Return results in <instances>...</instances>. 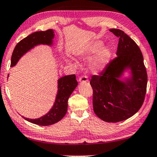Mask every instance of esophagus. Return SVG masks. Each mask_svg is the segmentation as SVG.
Instances as JSON below:
<instances>
[{"label": "esophagus", "mask_w": 157, "mask_h": 157, "mask_svg": "<svg viewBox=\"0 0 157 157\" xmlns=\"http://www.w3.org/2000/svg\"><path fill=\"white\" fill-rule=\"evenodd\" d=\"M87 81H88V79H87V77L86 75H82L79 78V82H86Z\"/></svg>", "instance_id": "obj_1"}]
</instances>
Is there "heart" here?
<instances>
[{"mask_svg": "<svg viewBox=\"0 0 157 157\" xmlns=\"http://www.w3.org/2000/svg\"><path fill=\"white\" fill-rule=\"evenodd\" d=\"M103 45V42L100 41H97L94 42L92 44L89 46L86 50L81 51L78 54L80 56H85L92 55L93 53L97 52ZM112 57V50L109 46H104L98 51L97 55L91 61L90 67V69L94 72H98L102 71L107 64L109 63L110 60Z\"/></svg>", "mask_w": 157, "mask_h": 157, "instance_id": "b5f03b06", "label": "heart"}]
</instances>
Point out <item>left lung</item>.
I'll return each mask as SVG.
<instances>
[{
  "mask_svg": "<svg viewBox=\"0 0 157 157\" xmlns=\"http://www.w3.org/2000/svg\"><path fill=\"white\" fill-rule=\"evenodd\" d=\"M110 32L118 37L117 57L106 65L99 75H93V109L102 121L117 123L135 115L145 97L147 74L143 56L137 44L121 29ZM129 69L131 77L120 78Z\"/></svg>",
  "mask_w": 157,
  "mask_h": 157,
  "instance_id": "8db88e82",
  "label": "left lung"
}]
</instances>
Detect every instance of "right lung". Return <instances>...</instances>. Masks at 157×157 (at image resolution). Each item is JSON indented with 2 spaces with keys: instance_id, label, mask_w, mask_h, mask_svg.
Listing matches in <instances>:
<instances>
[{
  "instance_id": "1",
  "label": "right lung",
  "mask_w": 157,
  "mask_h": 157,
  "mask_svg": "<svg viewBox=\"0 0 157 157\" xmlns=\"http://www.w3.org/2000/svg\"><path fill=\"white\" fill-rule=\"evenodd\" d=\"M54 38V32L53 29L46 31L34 32L21 40L15 46L11 57L10 66H15L22 56L39 44H46L51 46L53 39ZM78 86L75 75H70L62 77L58 80V93L54 104L46 115L36 119H29L23 117L25 120L36 125L46 126L53 125L60 121L66 114L67 110V101L70 96Z\"/></svg>"
}]
</instances>
